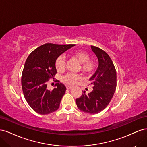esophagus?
Here are the masks:
<instances>
[{
  "label": "esophagus",
  "instance_id": "34e87169",
  "mask_svg": "<svg viewBox=\"0 0 147 147\" xmlns=\"http://www.w3.org/2000/svg\"><path fill=\"white\" fill-rule=\"evenodd\" d=\"M66 88H67V90H70V89H72V86H66Z\"/></svg>",
  "mask_w": 147,
  "mask_h": 147
}]
</instances>
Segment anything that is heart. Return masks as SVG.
<instances>
[{"label":"heart","instance_id":"obj_1","mask_svg":"<svg viewBox=\"0 0 147 147\" xmlns=\"http://www.w3.org/2000/svg\"><path fill=\"white\" fill-rule=\"evenodd\" d=\"M71 56L76 59L80 63H81V70L86 75L92 74L94 72L96 67V64L94 61L90 59V56L88 53L83 50H75L70 53ZM56 69L61 72L65 67V58L63 56H59L55 62ZM82 78V76L79 74L69 73L63 78V81L67 84L73 85L77 82Z\"/></svg>","mask_w":147,"mask_h":147}]
</instances>
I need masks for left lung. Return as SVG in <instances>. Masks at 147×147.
Segmentation results:
<instances>
[{"mask_svg":"<svg viewBox=\"0 0 147 147\" xmlns=\"http://www.w3.org/2000/svg\"><path fill=\"white\" fill-rule=\"evenodd\" d=\"M99 61L95 74L90 78L92 91L75 100L79 110L90 114L98 113L106 108L112 100L117 87V72L109 55L102 49L91 46Z\"/></svg>","mask_w":147,"mask_h":147,"instance_id":"left-lung-1","label":"left lung"}]
</instances>
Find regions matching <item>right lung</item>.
<instances>
[{"label":"right lung","mask_w":147,"mask_h":147,"mask_svg":"<svg viewBox=\"0 0 147 147\" xmlns=\"http://www.w3.org/2000/svg\"><path fill=\"white\" fill-rule=\"evenodd\" d=\"M74 46L45 43L34 50L26 59L21 76L22 89L26 101L37 113L47 115L59 107L66 88L57 80L56 87L48 90L47 82L54 79L57 72L56 59Z\"/></svg>","instance_id":"right-lung-1"}]
</instances>
